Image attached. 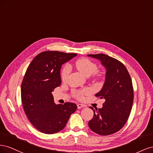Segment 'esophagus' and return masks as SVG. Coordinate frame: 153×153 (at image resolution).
Masks as SVG:
<instances>
[{
  "instance_id": "1",
  "label": "esophagus",
  "mask_w": 153,
  "mask_h": 153,
  "mask_svg": "<svg viewBox=\"0 0 153 153\" xmlns=\"http://www.w3.org/2000/svg\"><path fill=\"white\" fill-rule=\"evenodd\" d=\"M85 106V105H82V104H78L77 105V108H78V109H80V108H84Z\"/></svg>"
}]
</instances>
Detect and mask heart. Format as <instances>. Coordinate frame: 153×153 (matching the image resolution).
Listing matches in <instances>:
<instances>
[{
	"instance_id": "b5f03b06",
	"label": "heart",
	"mask_w": 153,
	"mask_h": 153,
	"mask_svg": "<svg viewBox=\"0 0 153 153\" xmlns=\"http://www.w3.org/2000/svg\"><path fill=\"white\" fill-rule=\"evenodd\" d=\"M75 65L78 70L86 76H89L93 74H96V71L98 70V66L96 64L87 58L78 59L76 61ZM69 71H70V67L68 64H66L63 66L61 73V78L63 81L67 79ZM91 90L89 89H85L82 91H74L73 96L76 99L81 100L84 98L85 95L89 94Z\"/></svg>"
}]
</instances>
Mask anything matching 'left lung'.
<instances>
[{
  "instance_id": "obj_1",
  "label": "left lung",
  "mask_w": 153,
  "mask_h": 153,
  "mask_svg": "<svg viewBox=\"0 0 153 153\" xmlns=\"http://www.w3.org/2000/svg\"><path fill=\"white\" fill-rule=\"evenodd\" d=\"M88 56L100 60L106 69L105 84L95 94L105 99L103 107L94 110L89 121L92 131L100 135H108L119 131L127 122L133 102V88L130 75L124 64L103 53Z\"/></svg>"
}]
</instances>
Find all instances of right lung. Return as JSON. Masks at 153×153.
Wrapping results in <instances>:
<instances>
[{"label": "right lung", "mask_w": 153, "mask_h": 153, "mask_svg": "<svg viewBox=\"0 0 153 153\" xmlns=\"http://www.w3.org/2000/svg\"><path fill=\"white\" fill-rule=\"evenodd\" d=\"M76 53L45 51L32 60L21 85L22 102L29 121L41 132L56 133L65 127L77 106L54 103L52 92L61 84V66Z\"/></svg>", "instance_id": "1"}]
</instances>
